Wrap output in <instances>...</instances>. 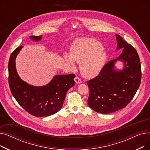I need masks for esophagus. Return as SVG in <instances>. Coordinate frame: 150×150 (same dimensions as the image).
Returning <instances> with one entry per match:
<instances>
[{
    "instance_id": "34e87169",
    "label": "esophagus",
    "mask_w": 150,
    "mask_h": 150,
    "mask_svg": "<svg viewBox=\"0 0 150 150\" xmlns=\"http://www.w3.org/2000/svg\"><path fill=\"white\" fill-rule=\"evenodd\" d=\"M74 80H75V82L76 84H80V83H81L82 82V81H81V80L80 79V78H79L78 76H76V77L75 78Z\"/></svg>"
}]
</instances>
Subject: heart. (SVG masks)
Masks as SVG:
<instances>
[{
	"mask_svg": "<svg viewBox=\"0 0 150 150\" xmlns=\"http://www.w3.org/2000/svg\"><path fill=\"white\" fill-rule=\"evenodd\" d=\"M106 58L103 45L94 39L76 42L71 48V53L64 54L65 61L71 67H75V61L80 64L81 72L86 78L97 76L104 67Z\"/></svg>",
	"mask_w": 150,
	"mask_h": 150,
	"instance_id": "1",
	"label": "heart"
}]
</instances>
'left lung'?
<instances>
[{"label": "left lung", "mask_w": 150, "mask_h": 150, "mask_svg": "<svg viewBox=\"0 0 150 150\" xmlns=\"http://www.w3.org/2000/svg\"><path fill=\"white\" fill-rule=\"evenodd\" d=\"M117 50L123 49L116 59L109 61L96 78L87 82L89 106L101 114L112 113L125 108L133 98L141 81L140 58L136 50L116 35ZM124 63V69L115 68L117 60Z\"/></svg>", "instance_id": "left-lung-1"}]
</instances>
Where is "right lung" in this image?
<instances>
[{
  "label": "right lung",
  "instance_id": "obj_1",
  "mask_svg": "<svg viewBox=\"0 0 150 150\" xmlns=\"http://www.w3.org/2000/svg\"><path fill=\"white\" fill-rule=\"evenodd\" d=\"M38 41L41 36H30ZM23 46L11 54L8 62V82L12 95L27 112L35 117H47L57 113L62 107L67 91L75 85L74 74L55 75L44 86L30 85L19 77L16 69V58Z\"/></svg>",
  "mask_w": 150,
  "mask_h": 150
}]
</instances>
